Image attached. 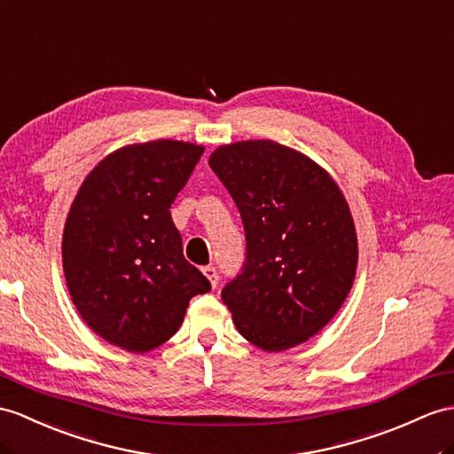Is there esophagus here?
I'll list each match as a JSON object with an SVG mask.
<instances>
[{"label":"esophagus","mask_w":454,"mask_h":454,"mask_svg":"<svg viewBox=\"0 0 454 454\" xmlns=\"http://www.w3.org/2000/svg\"><path fill=\"white\" fill-rule=\"evenodd\" d=\"M202 273L207 278L209 285H212L214 289H215L217 283H219V278H217V270L214 268V265H206V268H202Z\"/></svg>","instance_id":"1"}]
</instances>
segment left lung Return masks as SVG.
Wrapping results in <instances>:
<instances>
[{
	"mask_svg": "<svg viewBox=\"0 0 454 454\" xmlns=\"http://www.w3.org/2000/svg\"><path fill=\"white\" fill-rule=\"evenodd\" d=\"M207 163L247 233L242 273L221 291L235 327L268 352L301 345L355 283L358 242L345 196L324 168L273 140L225 144Z\"/></svg>",
	"mask_w": 454,
	"mask_h": 454,
	"instance_id": "1",
	"label": "left lung"
}]
</instances>
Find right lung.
<instances>
[{"mask_svg":"<svg viewBox=\"0 0 454 454\" xmlns=\"http://www.w3.org/2000/svg\"><path fill=\"white\" fill-rule=\"evenodd\" d=\"M204 146L153 140L119 148L88 173L63 229L73 304L96 335L148 352L181 327L212 285L183 256L169 207Z\"/></svg>","mask_w":454,"mask_h":454,"instance_id":"add662e5","label":"right lung"}]
</instances>
